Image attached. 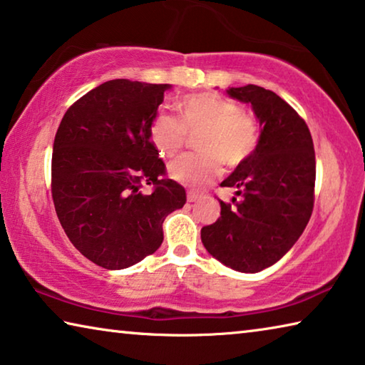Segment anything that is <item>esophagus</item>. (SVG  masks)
<instances>
[{"label":"esophagus","instance_id":"obj_1","mask_svg":"<svg viewBox=\"0 0 365 365\" xmlns=\"http://www.w3.org/2000/svg\"><path fill=\"white\" fill-rule=\"evenodd\" d=\"M199 199H200L199 195H197L195 192H192V190H189V192H187V202H197Z\"/></svg>","mask_w":365,"mask_h":365}]
</instances>
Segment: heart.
Wrapping results in <instances>:
<instances>
[{
    "mask_svg": "<svg viewBox=\"0 0 365 365\" xmlns=\"http://www.w3.org/2000/svg\"><path fill=\"white\" fill-rule=\"evenodd\" d=\"M179 119L160 111L150 123V140L161 158H173L197 134V150L170 165V176L189 187H204L230 166L242 163L259 143V124L249 113L217 93H192L179 100Z\"/></svg>",
    "mask_w": 365,
    "mask_h": 365,
    "instance_id": "heart-1",
    "label": "heart"
}]
</instances>
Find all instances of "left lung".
<instances>
[{
  "mask_svg": "<svg viewBox=\"0 0 365 365\" xmlns=\"http://www.w3.org/2000/svg\"><path fill=\"white\" fill-rule=\"evenodd\" d=\"M226 93L252 105L260 135L254 153L222 182L239 200H220V218L200 231L208 254L242 273H257L294 246L314 208L315 152L304 119L272 91L230 87Z\"/></svg>",
  "mask_w": 365,
  "mask_h": 365,
  "instance_id": "1",
  "label": "left lung"
}]
</instances>
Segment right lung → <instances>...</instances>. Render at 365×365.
Returning <instances> with one entry per match:
<instances>
[{
	"instance_id": "obj_1",
	"label": "right lung",
	"mask_w": 365,
	"mask_h": 365,
	"mask_svg": "<svg viewBox=\"0 0 365 365\" xmlns=\"http://www.w3.org/2000/svg\"><path fill=\"white\" fill-rule=\"evenodd\" d=\"M170 83L108 81L83 95L61 119L53 143L51 195L69 241L106 270H123L163 242V222L186 204V190L165 176L150 140ZM143 183L154 186L143 195Z\"/></svg>"
}]
</instances>
